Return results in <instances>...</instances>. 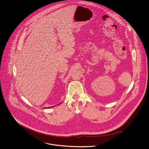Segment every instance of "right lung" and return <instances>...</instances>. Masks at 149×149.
Returning <instances> with one entry per match:
<instances>
[{
	"label": "right lung",
	"instance_id": "add662e5",
	"mask_svg": "<svg viewBox=\"0 0 149 149\" xmlns=\"http://www.w3.org/2000/svg\"><path fill=\"white\" fill-rule=\"evenodd\" d=\"M49 108H50V107H47V109H49Z\"/></svg>",
	"mask_w": 149,
	"mask_h": 149
}]
</instances>
